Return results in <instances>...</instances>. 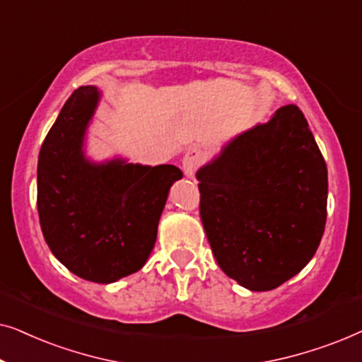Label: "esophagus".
Segmentation results:
<instances>
[{
	"label": "esophagus",
	"instance_id": "34e87169",
	"mask_svg": "<svg viewBox=\"0 0 362 362\" xmlns=\"http://www.w3.org/2000/svg\"><path fill=\"white\" fill-rule=\"evenodd\" d=\"M202 151L199 150V148L192 146V148H187L185 156H182V170H185V173L187 176H191L192 173L196 171V168L201 165L202 161Z\"/></svg>",
	"mask_w": 362,
	"mask_h": 362
}]
</instances>
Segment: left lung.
I'll return each instance as SVG.
<instances>
[{"label":"left lung","mask_w":362,"mask_h":362,"mask_svg":"<svg viewBox=\"0 0 362 362\" xmlns=\"http://www.w3.org/2000/svg\"><path fill=\"white\" fill-rule=\"evenodd\" d=\"M197 180L212 254L239 285L274 290L315 255L326 224L328 170L293 103L232 140Z\"/></svg>","instance_id":"obj_1"}]
</instances>
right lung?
I'll use <instances>...</instances> for the list:
<instances>
[{
	"label": "right lung",
	"mask_w": 362,
	"mask_h": 362,
	"mask_svg": "<svg viewBox=\"0 0 362 362\" xmlns=\"http://www.w3.org/2000/svg\"><path fill=\"white\" fill-rule=\"evenodd\" d=\"M97 100V87H78L44 138L37 212L44 239L62 265L83 280L112 284L145 265L168 191L182 173L173 165L88 163L82 138Z\"/></svg>",
	"instance_id": "1"
}]
</instances>
